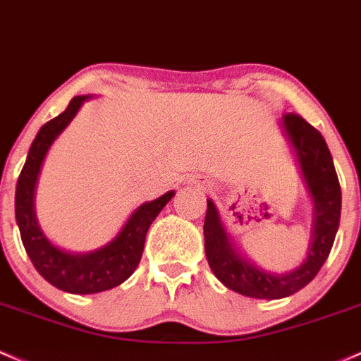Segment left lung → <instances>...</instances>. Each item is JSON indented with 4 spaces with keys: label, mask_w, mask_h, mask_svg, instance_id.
<instances>
[{
    "label": "left lung",
    "mask_w": 361,
    "mask_h": 361,
    "mask_svg": "<svg viewBox=\"0 0 361 361\" xmlns=\"http://www.w3.org/2000/svg\"><path fill=\"white\" fill-rule=\"evenodd\" d=\"M282 130L292 145L302 180L313 200V221L306 257L286 273L267 271L242 256L221 221L218 207L207 199L204 247L216 279L228 289L256 299H282L301 290L327 261L341 219V187L324 136L301 116L286 114Z\"/></svg>",
    "instance_id": "8db88e82"
}]
</instances>
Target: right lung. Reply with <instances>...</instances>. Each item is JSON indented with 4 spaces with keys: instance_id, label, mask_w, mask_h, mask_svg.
Here are the masks:
<instances>
[{
    "instance_id": "add662e5",
    "label": "right lung",
    "mask_w": 361,
    "mask_h": 361,
    "mask_svg": "<svg viewBox=\"0 0 361 361\" xmlns=\"http://www.w3.org/2000/svg\"><path fill=\"white\" fill-rule=\"evenodd\" d=\"M91 97L93 94L74 97L66 111L55 119L48 121L37 131L15 190V218L25 252L47 282L71 294H97L114 289L130 279L142 259L145 235L152 221L174 195V190H171L159 199L143 202L133 211L111 242L90 252H69L56 247L43 233L34 209V195L41 166L53 142L69 126L81 105Z\"/></svg>"
}]
</instances>
